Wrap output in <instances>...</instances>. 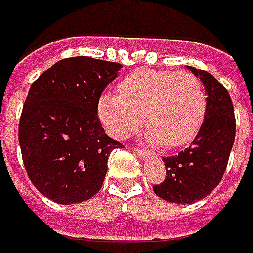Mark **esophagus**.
I'll list each match as a JSON object with an SVG mask.
<instances>
[{"instance_id":"esophagus-1","label":"esophagus","mask_w":253,"mask_h":253,"mask_svg":"<svg viewBox=\"0 0 253 253\" xmlns=\"http://www.w3.org/2000/svg\"><path fill=\"white\" fill-rule=\"evenodd\" d=\"M132 151L136 155H139V157H145V155H148V151L144 149V148H136V146H133Z\"/></svg>"}]
</instances>
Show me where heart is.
I'll list each match as a JSON object with an SVG mask.
<instances>
[{
    "instance_id": "b5f03b06",
    "label": "heart",
    "mask_w": 253,
    "mask_h": 253,
    "mask_svg": "<svg viewBox=\"0 0 253 253\" xmlns=\"http://www.w3.org/2000/svg\"><path fill=\"white\" fill-rule=\"evenodd\" d=\"M207 112L202 81L191 72L139 70L122 80L118 95H101L98 115L112 136L135 132L144 117L152 142L175 148L191 141Z\"/></svg>"
}]
</instances>
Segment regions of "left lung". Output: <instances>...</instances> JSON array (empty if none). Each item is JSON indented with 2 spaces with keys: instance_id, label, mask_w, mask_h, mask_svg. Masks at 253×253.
<instances>
[{
  "instance_id": "left-lung-1",
  "label": "left lung",
  "mask_w": 253,
  "mask_h": 253,
  "mask_svg": "<svg viewBox=\"0 0 253 253\" xmlns=\"http://www.w3.org/2000/svg\"><path fill=\"white\" fill-rule=\"evenodd\" d=\"M189 70L201 78L208 95L205 120L191 145L164 157L165 179L152 186L159 198L173 204L196 202L219 185L236 132L234 104L226 88L208 71Z\"/></svg>"
}]
</instances>
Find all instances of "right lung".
<instances>
[{"label":"right lung","instance_id":"right-lung-1","mask_svg":"<svg viewBox=\"0 0 253 253\" xmlns=\"http://www.w3.org/2000/svg\"><path fill=\"white\" fill-rule=\"evenodd\" d=\"M121 67L65 58L32 83L19 118L21 154L32 185L57 204L94 196L105 179L109 154L124 148L105 133L98 117L101 94Z\"/></svg>","mask_w":253,"mask_h":253}]
</instances>
